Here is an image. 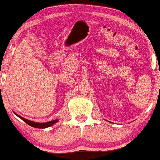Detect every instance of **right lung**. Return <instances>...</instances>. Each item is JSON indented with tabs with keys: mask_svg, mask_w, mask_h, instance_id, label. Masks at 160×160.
Instances as JSON below:
<instances>
[{
	"mask_svg": "<svg viewBox=\"0 0 160 160\" xmlns=\"http://www.w3.org/2000/svg\"><path fill=\"white\" fill-rule=\"evenodd\" d=\"M15 115H17L16 113L14 112ZM18 118H20L22 120H24V121L26 122L27 124H28L29 126H32V127H34V128H48V127H50L52 126L53 124H55V122H58V120H51V121H49V122H43V123H42V122H33V121H31V120H27L26 118H24L19 116V115H17Z\"/></svg>",
	"mask_w": 160,
	"mask_h": 160,
	"instance_id": "1",
	"label": "right lung"
}]
</instances>
